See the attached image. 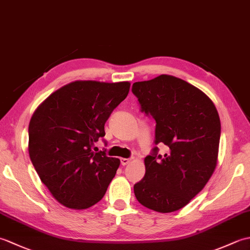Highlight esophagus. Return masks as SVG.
Instances as JSON below:
<instances>
[{"label": "esophagus", "instance_id": "1", "mask_svg": "<svg viewBox=\"0 0 250 250\" xmlns=\"http://www.w3.org/2000/svg\"><path fill=\"white\" fill-rule=\"evenodd\" d=\"M131 161V159L129 158H120V162L122 166H126V164H129Z\"/></svg>", "mask_w": 250, "mask_h": 250}]
</instances>
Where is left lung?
I'll use <instances>...</instances> for the list:
<instances>
[{"label": "left lung", "mask_w": 250, "mask_h": 250, "mask_svg": "<svg viewBox=\"0 0 250 250\" xmlns=\"http://www.w3.org/2000/svg\"><path fill=\"white\" fill-rule=\"evenodd\" d=\"M142 111L156 120V145L145 158V176L134 185L140 203L159 213H172L187 205L213 175L220 141L216 106L192 84L172 75L137 82L132 86Z\"/></svg>", "instance_id": "obj_1"}]
</instances>
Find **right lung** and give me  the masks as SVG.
Masks as SVG:
<instances>
[{
    "label": "right lung",
    "instance_id": "add662e5",
    "mask_svg": "<svg viewBox=\"0 0 250 250\" xmlns=\"http://www.w3.org/2000/svg\"><path fill=\"white\" fill-rule=\"evenodd\" d=\"M129 82L76 81L51 93L29 124V155L51 195L63 206L86 209L103 198L120 166L92 147L129 93Z\"/></svg>",
    "mask_w": 250,
    "mask_h": 250
}]
</instances>
